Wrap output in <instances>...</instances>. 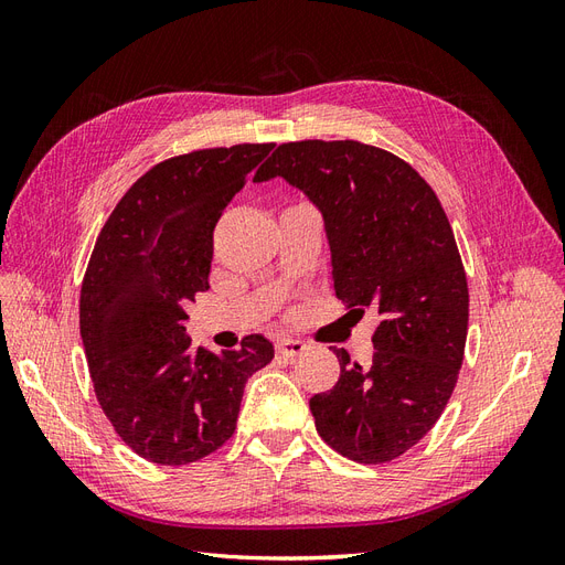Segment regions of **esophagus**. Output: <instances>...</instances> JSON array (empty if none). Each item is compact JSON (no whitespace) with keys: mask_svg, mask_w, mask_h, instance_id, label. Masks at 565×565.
<instances>
[{"mask_svg":"<svg viewBox=\"0 0 565 565\" xmlns=\"http://www.w3.org/2000/svg\"><path fill=\"white\" fill-rule=\"evenodd\" d=\"M276 351L280 355H285V358H297V355H301L306 351V344H303V341H299V339L282 337V339L276 341Z\"/></svg>","mask_w":565,"mask_h":565,"instance_id":"1","label":"esophagus"}]
</instances>
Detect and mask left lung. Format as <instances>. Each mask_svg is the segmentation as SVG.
I'll use <instances>...</instances> for the list:
<instances>
[{"label":"left lung","instance_id":"8db88e82","mask_svg":"<svg viewBox=\"0 0 565 565\" xmlns=\"http://www.w3.org/2000/svg\"><path fill=\"white\" fill-rule=\"evenodd\" d=\"M273 177L322 212L337 297L377 316L367 365L334 349L339 380L309 403L316 429L339 455L384 465L434 429L465 361L469 287L450 221L417 169L361 141L280 143L254 181Z\"/></svg>","mask_w":565,"mask_h":565}]
</instances>
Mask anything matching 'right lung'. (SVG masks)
Masks as SVG:
<instances>
[{
    "label": "right lung",
    "instance_id": "right-lung-1",
    "mask_svg": "<svg viewBox=\"0 0 565 565\" xmlns=\"http://www.w3.org/2000/svg\"><path fill=\"white\" fill-rule=\"evenodd\" d=\"M273 143L158 162L100 228L79 292V334L113 429L152 465L183 467L235 434L243 388L273 361L262 334L237 351L193 347L188 301L210 289L214 226Z\"/></svg>",
    "mask_w": 565,
    "mask_h": 565
}]
</instances>
